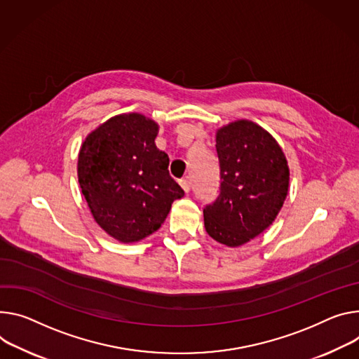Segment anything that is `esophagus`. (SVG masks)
Here are the masks:
<instances>
[{
  "label": "esophagus",
  "instance_id": "34e87169",
  "mask_svg": "<svg viewBox=\"0 0 359 359\" xmlns=\"http://www.w3.org/2000/svg\"><path fill=\"white\" fill-rule=\"evenodd\" d=\"M179 183H180L182 189H183L186 193H189V191H190V187H191V186H190V182H189L187 179H182Z\"/></svg>",
  "mask_w": 359,
  "mask_h": 359
}]
</instances>
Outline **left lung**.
Wrapping results in <instances>:
<instances>
[{"instance_id":"left-lung-1","label":"left lung","mask_w":359,"mask_h":359,"mask_svg":"<svg viewBox=\"0 0 359 359\" xmlns=\"http://www.w3.org/2000/svg\"><path fill=\"white\" fill-rule=\"evenodd\" d=\"M220 193L203 209L210 238L236 248L262 233L276 219L287 194L289 168L278 142L249 120L216 133Z\"/></svg>"}]
</instances>
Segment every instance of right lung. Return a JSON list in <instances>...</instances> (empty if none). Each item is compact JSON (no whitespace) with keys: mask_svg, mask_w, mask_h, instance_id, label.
Returning a JSON list of instances; mask_svg holds the SVG:
<instances>
[{"mask_svg":"<svg viewBox=\"0 0 359 359\" xmlns=\"http://www.w3.org/2000/svg\"><path fill=\"white\" fill-rule=\"evenodd\" d=\"M158 124L139 113L100 124L81 144L79 183L102 229L123 243L139 242L184 196L169 175V156L156 147Z\"/></svg>","mask_w":359,"mask_h":359,"instance_id":"1","label":"right lung"}]
</instances>
